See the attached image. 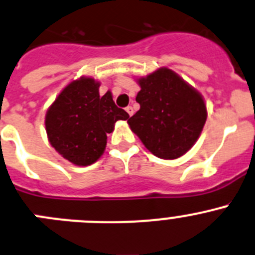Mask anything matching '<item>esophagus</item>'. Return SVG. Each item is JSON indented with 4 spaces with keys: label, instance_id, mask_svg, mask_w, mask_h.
Segmentation results:
<instances>
[{
    "label": "esophagus",
    "instance_id": "1",
    "mask_svg": "<svg viewBox=\"0 0 255 255\" xmlns=\"http://www.w3.org/2000/svg\"><path fill=\"white\" fill-rule=\"evenodd\" d=\"M126 112H127L129 116H133V113H134V110H133L132 106H128V107H126Z\"/></svg>",
    "mask_w": 255,
    "mask_h": 255
}]
</instances>
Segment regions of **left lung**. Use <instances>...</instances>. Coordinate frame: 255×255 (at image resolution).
Listing matches in <instances>:
<instances>
[{"mask_svg":"<svg viewBox=\"0 0 255 255\" xmlns=\"http://www.w3.org/2000/svg\"><path fill=\"white\" fill-rule=\"evenodd\" d=\"M138 83L135 101L140 108L128 120L130 129L155 157L179 158L193 147L204 127L203 97L165 67L139 78Z\"/></svg>","mask_w":255,"mask_h":255,"instance_id":"obj_1","label":"left lung"}]
</instances>
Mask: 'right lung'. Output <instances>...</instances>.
<instances>
[{"mask_svg":"<svg viewBox=\"0 0 255 255\" xmlns=\"http://www.w3.org/2000/svg\"><path fill=\"white\" fill-rule=\"evenodd\" d=\"M100 82L81 77L63 88L46 113V132L52 147L76 165H90L103 154L107 133L117 121L129 118L116 106L108 91L100 96Z\"/></svg>","mask_w":255,"mask_h":255,"instance_id":"1","label":"right lung"}]
</instances>
